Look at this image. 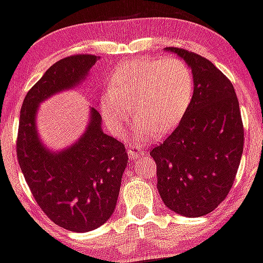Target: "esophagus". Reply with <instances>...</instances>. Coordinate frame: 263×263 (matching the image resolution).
Wrapping results in <instances>:
<instances>
[{"mask_svg":"<svg viewBox=\"0 0 263 263\" xmlns=\"http://www.w3.org/2000/svg\"><path fill=\"white\" fill-rule=\"evenodd\" d=\"M142 150H141V148H138V146H130L129 148H127V154L130 155V157L133 158H138L139 155L142 154Z\"/></svg>","mask_w":263,"mask_h":263,"instance_id":"34e87169","label":"esophagus"}]
</instances>
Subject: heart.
<instances>
[{"mask_svg":"<svg viewBox=\"0 0 263 263\" xmlns=\"http://www.w3.org/2000/svg\"><path fill=\"white\" fill-rule=\"evenodd\" d=\"M191 68L175 58L137 59L122 63L110 78V87L101 97V111L115 136L125 134L134 111L139 120L132 129L133 138L146 142L175 129L194 97Z\"/></svg>","mask_w":263,"mask_h":263,"instance_id":"1","label":"heart"}]
</instances>
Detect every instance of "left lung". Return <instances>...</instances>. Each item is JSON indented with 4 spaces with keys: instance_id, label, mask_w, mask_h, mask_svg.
<instances>
[{
    "instance_id": "1",
    "label": "left lung",
    "mask_w": 263,
    "mask_h": 263,
    "mask_svg": "<svg viewBox=\"0 0 263 263\" xmlns=\"http://www.w3.org/2000/svg\"><path fill=\"white\" fill-rule=\"evenodd\" d=\"M192 68L194 97L184 117L150 155L158 191L170 210L187 217L208 215L225 200L243 150L240 104L231 80L205 58L179 47Z\"/></svg>"
}]
</instances>
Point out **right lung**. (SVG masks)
Listing matches in <instances>:
<instances>
[{
    "mask_svg": "<svg viewBox=\"0 0 263 263\" xmlns=\"http://www.w3.org/2000/svg\"><path fill=\"white\" fill-rule=\"evenodd\" d=\"M96 60L79 53L52 64L26 93L20 115L17 159L23 176L41 210L71 232L93 231L115 212L127 153L124 143L103 133L101 116L92 108L80 141L52 154L39 142L35 111L41 101L84 79Z\"/></svg>",
    "mask_w": 263,
    "mask_h": 263,
    "instance_id": "obj_1",
    "label": "right lung"
}]
</instances>
